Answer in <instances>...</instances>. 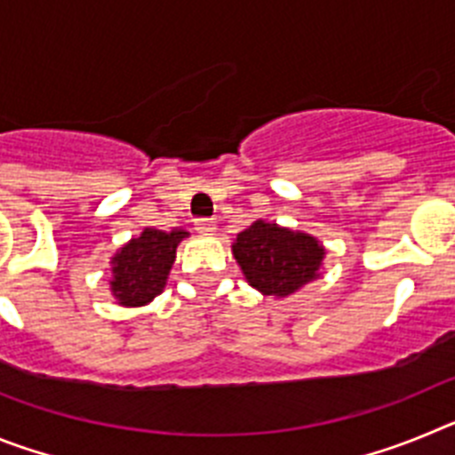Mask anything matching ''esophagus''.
<instances>
[{
  "instance_id": "1",
  "label": "esophagus",
  "mask_w": 455,
  "mask_h": 455,
  "mask_svg": "<svg viewBox=\"0 0 455 455\" xmlns=\"http://www.w3.org/2000/svg\"><path fill=\"white\" fill-rule=\"evenodd\" d=\"M196 232H200V235H212V232H216V223L212 219H196Z\"/></svg>"
}]
</instances>
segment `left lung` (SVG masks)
Returning <instances> with one entry per match:
<instances>
[{"label": "left lung", "instance_id": "obj_1", "mask_svg": "<svg viewBox=\"0 0 455 455\" xmlns=\"http://www.w3.org/2000/svg\"><path fill=\"white\" fill-rule=\"evenodd\" d=\"M232 255L241 271L264 296L284 299L319 277L323 246L315 236L267 220H255L236 235Z\"/></svg>", "mask_w": 455, "mask_h": 455}]
</instances>
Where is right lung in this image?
I'll return each mask as SVG.
<instances>
[{"label":"right lung","instance_id":"add662e5","mask_svg":"<svg viewBox=\"0 0 455 455\" xmlns=\"http://www.w3.org/2000/svg\"><path fill=\"white\" fill-rule=\"evenodd\" d=\"M184 230H155L146 228L140 236L124 243L111 259V291L124 307L148 305L164 291Z\"/></svg>","mask_w":455,"mask_h":455}]
</instances>
